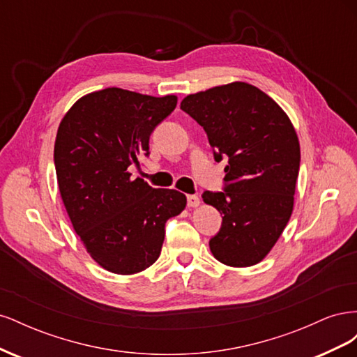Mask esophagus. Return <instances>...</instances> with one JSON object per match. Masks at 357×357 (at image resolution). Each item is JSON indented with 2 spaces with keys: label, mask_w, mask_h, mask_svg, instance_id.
I'll return each mask as SVG.
<instances>
[{
  "label": "esophagus",
  "mask_w": 357,
  "mask_h": 357,
  "mask_svg": "<svg viewBox=\"0 0 357 357\" xmlns=\"http://www.w3.org/2000/svg\"><path fill=\"white\" fill-rule=\"evenodd\" d=\"M199 202L201 201L197 195H188V205H189V207H198Z\"/></svg>",
  "instance_id": "esophagus-1"
}]
</instances>
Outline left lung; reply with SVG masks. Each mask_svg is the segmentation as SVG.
Returning a JSON list of instances; mask_svg holds the SVG:
<instances>
[{"label":"left lung","mask_w":357,"mask_h":357,"mask_svg":"<svg viewBox=\"0 0 357 357\" xmlns=\"http://www.w3.org/2000/svg\"><path fill=\"white\" fill-rule=\"evenodd\" d=\"M180 109L204 128L214 160L228 159L223 190L202 193L222 214L210 250L225 265H256L294 210L301 164L294 125L273 98L244 82L188 95Z\"/></svg>","instance_id":"obj_1"}]
</instances>
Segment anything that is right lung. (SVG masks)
<instances>
[{
    "mask_svg": "<svg viewBox=\"0 0 357 357\" xmlns=\"http://www.w3.org/2000/svg\"><path fill=\"white\" fill-rule=\"evenodd\" d=\"M176 105L174 95L107 88L80 98L58 128L53 160L63 205L107 271L129 275L155 264L167 220L186 207L183 193L153 189L128 172L138 156L150 155V135Z\"/></svg>",
    "mask_w": 357,
    "mask_h": 357,
    "instance_id": "1",
    "label": "right lung"
}]
</instances>
